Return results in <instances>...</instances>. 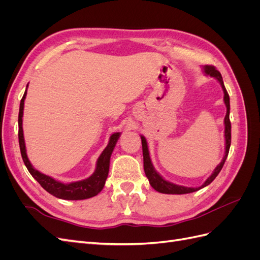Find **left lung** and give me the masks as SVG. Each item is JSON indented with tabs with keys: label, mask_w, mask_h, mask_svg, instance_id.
I'll return each mask as SVG.
<instances>
[{
	"label": "left lung",
	"mask_w": 260,
	"mask_h": 260,
	"mask_svg": "<svg viewBox=\"0 0 260 260\" xmlns=\"http://www.w3.org/2000/svg\"><path fill=\"white\" fill-rule=\"evenodd\" d=\"M204 73L207 76H210L215 79L218 80V82L221 85V88L223 90L224 96H223V101L224 104L226 107V114L224 117V139H225V152H224V156L218 166L215 168L214 172H212L211 176L208 177V179L204 182L201 186L199 187H187V186H182V185H178L172 182H169V181L165 180L158 172H157L153 166L151 157H149V152H148V146H147V142L146 139L141 136V141H142V151H143V164H144V172L145 175L149 181V184L152 185V187L154 190H156L157 192L159 193H164V194H186V193H192L195 191H199L201 188L205 187L206 185L210 184L212 181L215 180V178L218 176V174L221 171L224 161L228 157V154H229V149H230V145H231V122H230V98L229 94H228L225 86L223 84V80L221 74H220L218 70L214 67V66H204L203 67Z\"/></svg>",
	"instance_id": "8db88e82"
}]
</instances>
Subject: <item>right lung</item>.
Masks as SVG:
<instances>
[{"instance_id":"add662e5","label":"right lung","mask_w":260,"mask_h":260,"mask_svg":"<svg viewBox=\"0 0 260 260\" xmlns=\"http://www.w3.org/2000/svg\"><path fill=\"white\" fill-rule=\"evenodd\" d=\"M28 88V84H27ZM27 95V89L25 94L20 101L19 106V115H18V140L19 147L22 160L25 162L30 175L32 176L40 185L44 188L46 192H49L55 198L68 201H78V200H86L98 195L105 185V181L108 176L109 171V161H111V156L115 148L118 139L120 137V132H115L109 138V142L107 146L96 161V168L94 170L93 175L84 180L76 181V182L62 183L60 181L53 179L50 176H46L42 172L37 170L32 165H31L27 152L25 139H23V130H22V115H23V105H25V99Z\"/></svg>"}]
</instances>
